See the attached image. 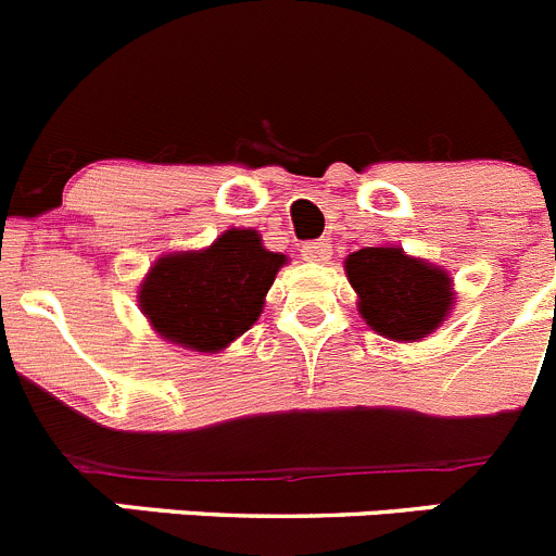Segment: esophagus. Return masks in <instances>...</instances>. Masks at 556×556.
<instances>
[{"label": "esophagus", "mask_w": 556, "mask_h": 556, "mask_svg": "<svg viewBox=\"0 0 556 556\" xmlns=\"http://www.w3.org/2000/svg\"><path fill=\"white\" fill-rule=\"evenodd\" d=\"M302 254L304 261L309 263H326L331 257V243L326 241V238H320V241H307L302 247Z\"/></svg>", "instance_id": "1"}]
</instances>
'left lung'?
<instances>
[{"mask_svg": "<svg viewBox=\"0 0 556 556\" xmlns=\"http://www.w3.org/2000/svg\"><path fill=\"white\" fill-rule=\"evenodd\" d=\"M345 277L356 290V309L365 324L387 340L419 342L433 334L455 307L450 271L406 254L395 243L351 252Z\"/></svg>", "mask_w": 556, "mask_h": 556, "instance_id": "left-lung-1", "label": "left lung"}]
</instances>
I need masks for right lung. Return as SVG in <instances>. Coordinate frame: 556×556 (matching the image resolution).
I'll list each match as a JSON object with an SVG mask.
<instances>
[{
  "mask_svg": "<svg viewBox=\"0 0 556 556\" xmlns=\"http://www.w3.org/2000/svg\"><path fill=\"white\" fill-rule=\"evenodd\" d=\"M285 263L257 230L230 227L205 249L161 254L139 282L137 304L161 340L219 354L261 318Z\"/></svg>",
  "mask_w": 556,
  "mask_h": 556,
  "instance_id": "1",
  "label": "right lung"
}]
</instances>
